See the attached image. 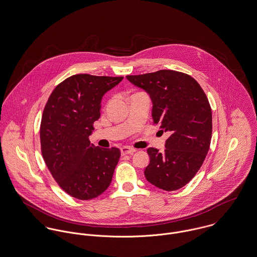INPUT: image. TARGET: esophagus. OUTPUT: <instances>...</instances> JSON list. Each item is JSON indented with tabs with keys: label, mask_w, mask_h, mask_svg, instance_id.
<instances>
[{
	"label": "esophagus",
	"mask_w": 257,
	"mask_h": 257,
	"mask_svg": "<svg viewBox=\"0 0 257 257\" xmlns=\"http://www.w3.org/2000/svg\"><path fill=\"white\" fill-rule=\"evenodd\" d=\"M136 150L130 147H122L121 148V154L122 155H132L133 153H135Z\"/></svg>",
	"instance_id": "obj_1"
}]
</instances>
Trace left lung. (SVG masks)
Here are the masks:
<instances>
[{
  "instance_id": "left-lung-1",
  "label": "left lung",
  "mask_w": 257,
  "mask_h": 257,
  "mask_svg": "<svg viewBox=\"0 0 257 257\" xmlns=\"http://www.w3.org/2000/svg\"><path fill=\"white\" fill-rule=\"evenodd\" d=\"M126 78L148 93L154 123L170 133L162 153L148 149L145 177L161 190H179L197 174L209 150L212 112L206 95L193 77L174 70Z\"/></svg>"
}]
</instances>
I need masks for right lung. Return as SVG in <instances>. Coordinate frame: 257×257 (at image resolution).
I'll use <instances>...</instances> for the list:
<instances>
[{
  "mask_svg": "<svg viewBox=\"0 0 257 257\" xmlns=\"http://www.w3.org/2000/svg\"><path fill=\"white\" fill-rule=\"evenodd\" d=\"M122 79L73 75L47 101L40 128L42 155L59 187L73 198H97L111 183L120 151L96 147L89 136L100 116L102 97Z\"/></svg>",
  "mask_w": 257,
  "mask_h": 257,
  "instance_id": "right-lung-1",
  "label": "right lung"
}]
</instances>
